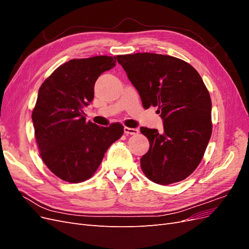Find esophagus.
<instances>
[{
    "instance_id": "esophagus-1",
    "label": "esophagus",
    "mask_w": 249,
    "mask_h": 249,
    "mask_svg": "<svg viewBox=\"0 0 249 249\" xmlns=\"http://www.w3.org/2000/svg\"><path fill=\"white\" fill-rule=\"evenodd\" d=\"M124 134L126 135H136L139 133V130L136 129V127H127V126H124Z\"/></svg>"
}]
</instances>
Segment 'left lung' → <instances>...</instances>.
<instances>
[{"instance_id": "obj_1", "label": "left lung", "mask_w": 249, "mask_h": 249, "mask_svg": "<svg viewBox=\"0 0 249 249\" xmlns=\"http://www.w3.org/2000/svg\"><path fill=\"white\" fill-rule=\"evenodd\" d=\"M145 109L158 107L163 131L141 126L149 141L140 159L145 177L160 185L185 179L199 165L212 135V102L199 73L184 60L153 53L116 56Z\"/></svg>"}]
</instances>
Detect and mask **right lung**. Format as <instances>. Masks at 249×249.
Wrapping results in <instances>:
<instances>
[{
  "instance_id": "right-lung-1",
  "label": "right lung",
  "mask_w": 249,
  "mask_h": 249,
  "mask_svg": "<svg viewBox=\"0 0 249 249\" xmlns=\"http://www.w3.org/2000/svg\"><path fill=\"white\" fill-rule=\"evenodd\" d=\"M115 62L110 56L70 60L38 90L32 112L37 146L47 167L65 182L91 178L109 146L123 136V124L99 126L86 122L83 110L93 100L97 78Z\"/></svg>"
}]
</instances>
